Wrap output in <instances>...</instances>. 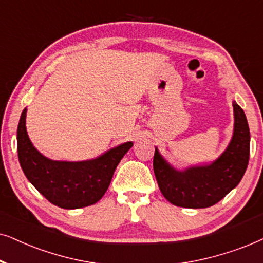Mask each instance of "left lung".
<instances>
[{"label": "left lung", "mask_w": 263, "mask_h": 263, "mask_svg": "<svg viewBox=\"0 0 263 263\" xmlns=\"http://www.w3.org/2000/svg\"><path fill=\"white\" fill-rule=\"evenodd\" d=\"M234 132L225 153L209 166L191 167L179 172L168 164L157 149L154 173L162 195L172 204L184 208H208L239 184L249 162L250 131L241 108L233 102Z\"/></svg>", "instance_id": "8db88e82"}]
</instances>
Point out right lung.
<instances>
[{"mask_svg": "<svg viewBox=\"0 0 263 263\" xmlns=\"http://www.w3.org/2000/svg\"><path fill=\"white\" fill-rule=\"evenodd\" d=\"M26 108L17 125V157L30 183L52 204L77 209L95 204L109 186L114 171L132 142L108 150L95 160L82 162L52 161L31 144L25 126Z\"/></svg>", "mask_w": 263, "mask_h": 263, "instance_id": "1", "label": "right lung"}]
</instances>
